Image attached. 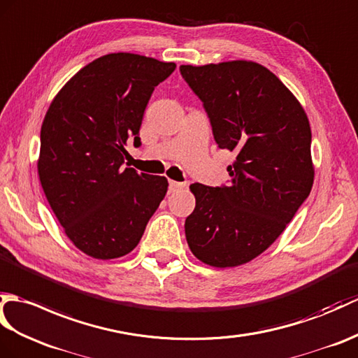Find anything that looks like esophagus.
I'll use <instances>...</instances> for the list:
<instances>
[{"label": "esophagus", "instance_id": "34e87169", "mask_svg": "<svg viewBox=\"0 0 358 358\" xmlns=\"http://www.w3.org/2000/svg\"><path fill=\"white\" fill-rule=\"evenodd\" d=\"M185 186H186L185 182H178V181L171 180V181H169V192H176V190H178V189H181V187H185Z\"/></svg>", "mask_w": 358, "mask_h": 358}]
</instances>
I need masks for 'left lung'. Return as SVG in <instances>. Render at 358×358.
Returning a JSON list of instances; mask_svg holds the SVG:
<instances>
[{
	"instance_id": "left-lung-1",
	"label": "left lung",
	"mask_w": 358,
	"mask_h": 358,
	"mask_svg": "<svg viewBox=\"0 0 358 358\" xmlns=\"http://www.w3.org/2000/svg\"><path fill=\"white\" fill-rule=\"evenodd\" d=\"M180 73L203 102L217 145L236 154L229 186L190 185L196 204L185 222L187 244L207 265L238 267L267 250L311 192L310 122L261 64L181 65Z\"/></svg>"
}]
</instances>
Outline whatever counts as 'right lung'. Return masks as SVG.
<instances>
[{
  "label": "right lung",
  "mask_w": 358,
  "mask_h": 358,
  "mask_svg": "<svg viewBox=\"0 0 358 358\" xmlns=\"http://www.w3.org/2000/svg\"><path fill=\"white\" fill-rule=\"evenodd\" d=\"M173 62L110 53L66 82L41 127L38 173L65 235L96 259L134 250L168 192V180L123 168L154 88Z\"/></svg>",
  "instance_id": "obj_1"
}]
</instances>
